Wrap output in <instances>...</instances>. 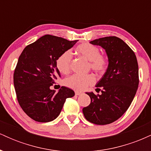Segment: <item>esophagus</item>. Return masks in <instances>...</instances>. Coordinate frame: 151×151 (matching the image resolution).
I'll use <instances>...</instances> for the list:
<instances>
[{
	"label": "esophagus",
	"instance_id": "esophagus-1",
	"mask_svg": "<svg viewBox=\"0 0 151 151\" xmlns=\"http://www.w3.org/2000/svg\"><path fill=\"white\" fill-rule=\"evenodd\" d=\"M82 92H81V91H75V95H77V96H80V95L82 94Z\"/></svg>",
	"mask_w": 151,
	"mask_h": 151
}]
</instances>
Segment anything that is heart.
Wrapping results in <instances>:
<instances>
[{"label": "heart", "instance_id": "1", "mask_svg": "<svg viewBox=\"0 0 151 151\" xmlns=\"http://www.w3.org/2000/svg\"><path fill=\"white\" fill-rule=\"evenodd\" d=\"M76 52L89 61L90 68L96 73H103L106 69V58L100 55L99 49L96 46L90 43H82L77 47ZM71 60L72 53L69 50L62 53L58 58L56 65L62 74H66L70 72ZM94 81V77L91 74H74L65 79V84L67 87L76 91H83L89 86L92 85Z\"/></svg>", "mask_w": 151, "mask_h": 151}]
</instances>
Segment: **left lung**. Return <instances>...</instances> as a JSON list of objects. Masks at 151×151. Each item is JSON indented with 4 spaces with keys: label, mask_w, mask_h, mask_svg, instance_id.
I'll return each mask as SVG.
<instances>
[{
    "label": "left lung",
    "mask_w": 151,
    "mask_h": 151,
    "mask_svg": "<svg viewBox=\"0 0 151 151\" xmlns=\"http://www.w3.org/2000/svg\"><path fill=\"white\" fill-rule=\"evenodd\" d=\"M105 50L108 67L96 83L95 95L86 92L91 103L82 109L89 122L106 125L119 119L129 109L138 87V65L130 47L117 37H105L89 42ZM99 87H101L100 89Z\"/></svg>",
    "instance_id": "1"
}]
</instances>
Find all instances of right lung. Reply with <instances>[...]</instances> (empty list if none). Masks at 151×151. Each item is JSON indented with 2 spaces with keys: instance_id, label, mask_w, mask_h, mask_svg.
Instances as JSON below:
<instances>
[{
  "instance_id": "1",
  "label": "right lung",
  "mask_w": 151,
  "mask_h": 151,
  "mask_svg": "<svg viewBox=\"0 0 151 151\" xmlns=\"http://www.w3.org/2000/svg\"><path fill=\"white\" fill-rule=\"evenodd\" d=\"M77 41L45 35L26 47L19 57L13 75L17 99L24 112L35 121L55 120L66 99L75 94L66 86H62L58 93L50 86L61 77L57 60Z\"/></svg>"
}]
</instances>
